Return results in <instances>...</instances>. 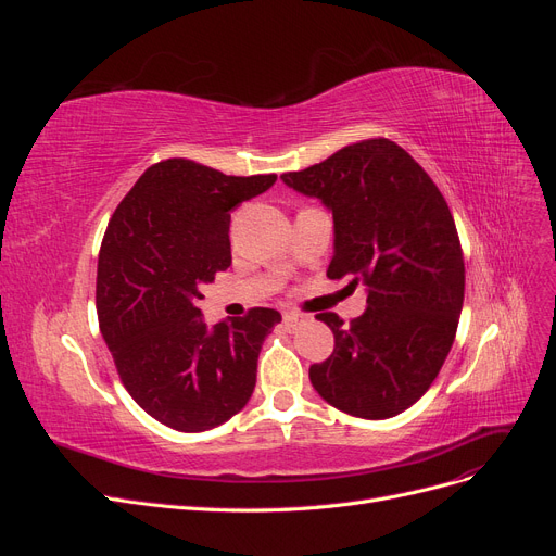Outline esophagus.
<instances>
[{
    "mask_svg": "<svg viewBox=\"0 0 556 556\" xmlns=\"http://www.w3.org/2000/svg\"><path fill=\"white\" fill-rule=\"evenodd\" d=\"M282 323L288 325L290 329H296L301 323H304V315H299V313H285V315H282Z\"/></svg>",
    "mask_w": 556,
    "mask_h": 556,
    "instance_id": "1",
    "label": "esophagus"
}]
</instances>
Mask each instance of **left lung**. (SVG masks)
Here are the masks:
<instances>
[{
    "mask_svg": "<svg viewBox=\"0 0 556 556\" xmlns=\"http://www.w3.org/2000/svg\"><path fill=\"white\" fill-rule=\"evenodd\" d=\"M280 178L331 208L327 278L368 288V308L350 325L336 313L315 315L336 345L311 366V382L348 415L394 417L429 390L459 325L464 252L447 201L406 150L382 137Z\"/></svg>",
    "mask_w": 556,
    "mask_h": 556,
    "instance_id": "left-lung-1",
    "label": "left lung"
}]
</instances>
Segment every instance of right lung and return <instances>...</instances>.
Instances as JSON below:
<instances>
[{"label":"right lung","mask_w":556,"mask_h":556,"mask_svg":"<svg viewBox=\"0 0 556 556\" xmlns=\"http://www.w3.org/2000/svg\"><path fill=\"white\" fill-rule=\"evenodd\" d=\"M276 174L225 176L194 160L148 166L111 215L97 264L99 329L129 396L176 431L227 422L255 390L274 308L208 327L197 299L231 264L229 211Z\"/></svg>","instance_id":"right-lung-1"}]
</instances>
